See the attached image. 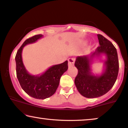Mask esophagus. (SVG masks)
<instances>
[{
  "label": "esophagus",
  "mask_w": 128,
  "mask_h": 128,
  "mask_svg": "<svg viewBox=\"0 0 128 128\" xmlns=\"http://www.w3.org/2000/svg\"><path fill=\"white\" fill-rule=\"evenodd\" d=\"M74 62H75L74 58H69L68 59V66H74Z\"/></svg>",
  "instance_id": "34e87169"
}]
</instances>
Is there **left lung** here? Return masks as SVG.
<instances>
[{"mask_svg":"<svg viewBox=\"0 0 128 128\" xmlns=\"http://www.w3.org/2000/svg\"><path fill=\"white\" fill-rule=\"evenodd\" d=\"M99 46L90 55L77 56L74 66L78 74L74 84L78 92L88 98H95L106 94L113 87L118 73V60L116 48L113 44L101 34H97ZM104 54L107 59L104 62L105 69L101 75L91 72L90 64L96 56Z\"/></svg>","mask_w":128,"mask_h":128,"instance_id":"left-lung-1","label":"left lung"}]
</instances>
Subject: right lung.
Masks as SVG:
<instances>
[{
  "mask_svg": "<svg viewBox=\"0 0 128 128\" xmlns=\"http://www.w3.org/2000/svg\"><path fill=\"white\" fill-rule=\"evenodd\" d=\"M43 36L38 34L27 39L18 50L15 57L17 77L21 88L30 96L38 99H44L54 94L59 86L60 77L68 68L66 60L50 67L41 75H32L28 72L22 62V49L26 44L36 42Z\"/></svg>",
  "mask_w": 128,
  "mask_h": 128,
  "instance_id": "add662e5",
  "label": "right lung"
}]
</instances>
